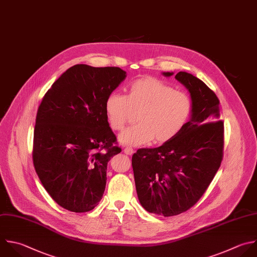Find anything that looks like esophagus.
<instances>
[{
    "mask_svg": "<svg viewBox=\"0 0 257 257\" xmlns=\"http://www.w3.org/2000/svg\"><path fill=\"white\" fill-rule=\"evenodd\" d=\"M123 152H124V154H125V155H128V156H132V155L134 154V150H133L132 148H130V147L124 148Z\"/></svg>",
    "mask_w": 257,
    "mask_h": 257,
    "instance_id": "34e87169",
    "label": "esophagus"
}]
</instances>
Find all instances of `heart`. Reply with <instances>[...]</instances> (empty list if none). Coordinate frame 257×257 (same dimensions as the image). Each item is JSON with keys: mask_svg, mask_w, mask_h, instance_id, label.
<instances>
[{"mask_svg": "<svg viewBox=\"0 0 257 257\" xmlns=\"http://www.w3.org/2000/svg\"><path fill=\"white\" fill-rule=\"evenodd\" d=\"M107 122L112 131H120L138 113L139 123L119 135L125 146L151 143L164 144L175 139L187 125L193 111L190 95L156 77L133 81L127 94L110 92L104 102Z\"/></svg>", "mask_w": 257, "mask_h": 257, "instance_id": "b5f03b06", "label": "heart"}]
</instances>
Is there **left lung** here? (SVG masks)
Returning <instances> with one entry per match:
<instances>
[{"label": "left lung", "mask_w": 257, "mask_h": 257, "mask_svg": "<svg viewBox=\"0 0 257 257\" xmlns=\"http://www.w3.org/2000/svg\"><path fill=\"white\" fill-rule=\"evenodd\" d=\"M175 78L190 92V120L172 141L140 149L132 158L141 205L165 217L181 214L199 201L221 165L224 146V123L214 91L190 73L180 71Z\"/></svg>", "instance_id": "1"}]
</instances>
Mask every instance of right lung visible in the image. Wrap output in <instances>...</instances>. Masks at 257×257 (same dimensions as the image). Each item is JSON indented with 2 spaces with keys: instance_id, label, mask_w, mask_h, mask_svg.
<instances>
[{
  "instance_id": "add662e5",
  "label": "right lung",
  "mask_w": 257,
  "mask_h": 257,
  "mask_svg": "<svg viewBox=\"0 0 257 257\" xmlns=\"http://www.w3.org/2000/svg\"><path fill=\"white\" fill-rule=\"evenodd\" d=\"M119 67L77 64L45 93L34 128L33 164L51 198L71 212L92 210L106 185L115 146L104 102L126 77Z\"/></svg>"
}]
</instances>
